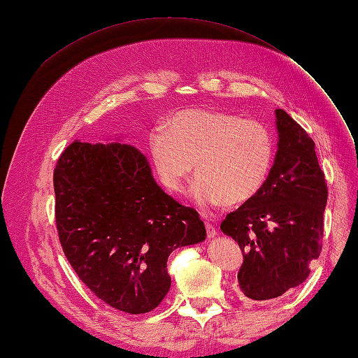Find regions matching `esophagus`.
<instances>
[{
	"label": "esophagus",
	"instance_id": "obj_1",
	"mask_svg": "<svg viewBox=\"0 0 358 358\" xmlns=\"http://www.w3.org/2000/svg\"><path fill=\"white\" fill-rule=\"evenodd\" d=\"M204 224H206V233H208L209 239H210V237H215L216 236V229H215V227L209 221H204Z\"/></svg>",
	"mask_w": 358,
	"mask_h": 358
}]
</instances>
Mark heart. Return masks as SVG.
<instances>
[{"instance_id": "1", "label": "heart", "mask_w": 358, "mask_h": 358, "mask_svg": "<svg viewBox=\"0 0 358 358\" xmlns=\"http://www.w3.org/2000/svg\"><path fill=\"white\" fill-rule=\"evenodd\" d=\"M149 134L161 185L182 192L196 170L192 197L201 208L239 206L263 191L273 167L275 136L264 122L229 112L188 109Z\"/></svg>"}]
</instances>
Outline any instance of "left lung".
Listing matches in <instances>:
<instances>
[{
	"instance_id": "obj_1",
	"label": "left lung",
	"mask_w": 358,
	"mask_h": 358,
	"mask_svg": "<svg viewBox=\"0 0 358 358\" xmlns=\"http://www.w3.org/2000/svg\"><path fill=\"white\" fill-rule=\"evenodd\" d=\"M275 164L263 191L230 212L221 230L239 243V288L252 300H268L299 287L321 254L327 183L315 143L285 110L276 109Z\"/></svg>"
}]
</instances>
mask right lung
I'll return each mask as SVG.
<instances>
[{
	"label": "right lung",
	"mask_w": 358,
	"mask_h": 358,
	"mask_svg": "<svg viewBox=\"0 0 358 358\" xmlns=\"http://www.w3.org/2000/svg\"><path fill=\"white\" fill-rule=\"evenodd\" d=\"M62 251L82 282L127 313L155 309L170 289L167 258L206 239L196 209L162 191L131 145L66 148L53 170Z\"/></svg>",
	"instance_id": "obj_1"
}]
</instances>
